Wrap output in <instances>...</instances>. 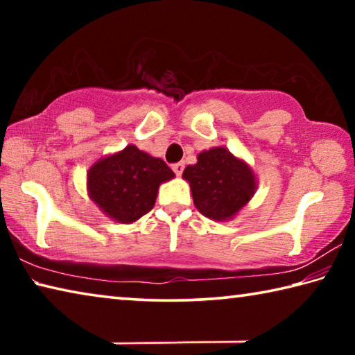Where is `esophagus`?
Wrapping results in <instances>:
<instances>
[{
	"label": "esophagus",
	"mask_w": 355,
	"mask_h": 355,
	"mask_svg": "<svg viewBox=\"0 0 355 355\" xmlns=\"http://www.w3.org/2000/svg\"><path fill=\"white\" fill-rule=\"evenodd\" d=\"M172 169H173V172L177 173V175H182L183 171H184V163H175L172 166Z\"/></svg>",
	"instance_id": "1"
}]
</instances>
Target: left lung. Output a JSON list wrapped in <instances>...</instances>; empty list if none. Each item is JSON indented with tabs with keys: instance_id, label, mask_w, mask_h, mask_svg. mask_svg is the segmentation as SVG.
I'll return each mask as SVG.
<instances>
[{
	"instance_id": "obj_1",
	"label": "left lung",
	"mask_w": 355,
	"mask_h": 355,
	"mask_svg": "<svg viewBox=\"0 0 355 355\" xmlns=\"http://www.w3.org/2000/svg\"><path fill=\"white\" fill-rule=\"evenodd\" d=\"M197 209L214 220L235 216L254 196L257 182L250 167L224 147L205 150L183 172Z\"/></svg>"
}]
</instances>
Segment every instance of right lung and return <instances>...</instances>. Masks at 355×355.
Returning a JSON list of instances; mask_svg holds the SVG:
<instances>
[{
  "label": "right lung",
  "mask_w": 355,
  "mask_h": 355,
  "mask_svg": "<svg viewBox=\"0 0 355 355\" xmlns=\"http://www.w3.org/2000/svg\"><path fill=\"white\" fill-rule=\"evenodd\" d=\"M173 177L175 173L163 159L128 146L89 169L87 189L110 218L130 224L153 208L159 184Z\"/></svg>",
  "instance_id": "add662e5"
}]
</instances>
